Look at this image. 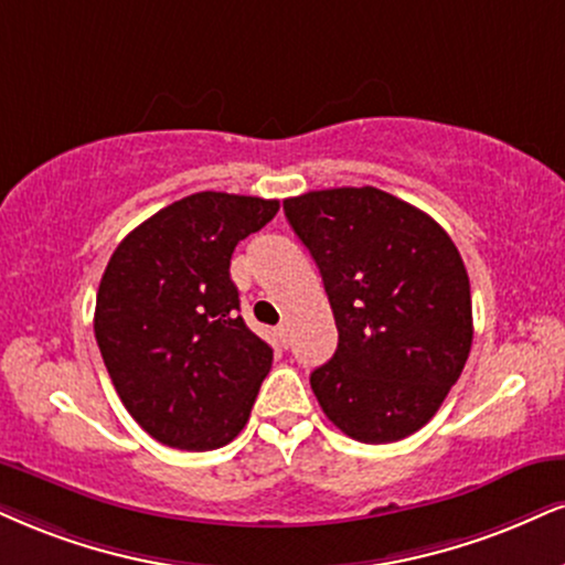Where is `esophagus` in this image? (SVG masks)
<instances>
[{
    "mask_svg": "<svg viewBox=\"0 0 565 565\" xmlns=\"http://www.w3.org/2000/svg\"><path fill=\"white\" fill-rule=\"evenodd\" d=\"M275 338L280 340L282 345H288V324H277L275 327Z\"/></svg>",
    "mask_w": 565,
    "mask_h": 565,
    "instance_id": "esophagus-1",
    "label": "esophagus"
}]
</instances>
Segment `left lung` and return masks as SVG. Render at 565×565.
<instances>
[{
    "label": "left lung",
    "instance_id": "left-lung-1",
    "mask_svg": "<svg viewBox=\"0 0 565 565\" xmlns=\"http://www.w3.org/2000/svg\"><path fill=\"white\" fill-rule=\"evenodd\" d=\"M322 275L338 351L311 372L327 419L359 443L422 429L471 351V288L450 235L380 188H327L282 201Z\"/></svg>",
    "mask_w": 565,
    "mask_h": 565
}]
</instances>
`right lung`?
I'll list each match as a JSON object with an SVG mask.
<instances>
[{
    "instance_id": "right-lung-1",
    "label": "right lung",
    "mask_w": 565,
    "mask_h": 565,
    "mask_svg": "<svg viewBox=\"0 0 565 565\" xmlns=\"http://www.w3.org/2000/svg\"><path fill=\"white\" fill-rule=\"evenodd\" d=\"M277 209L193 193L125 235L104 269L96 343L122 406L157 443L214 450L246 427L271 348L238 317L230 259Z\"/></svg>"
}]
</instances>
